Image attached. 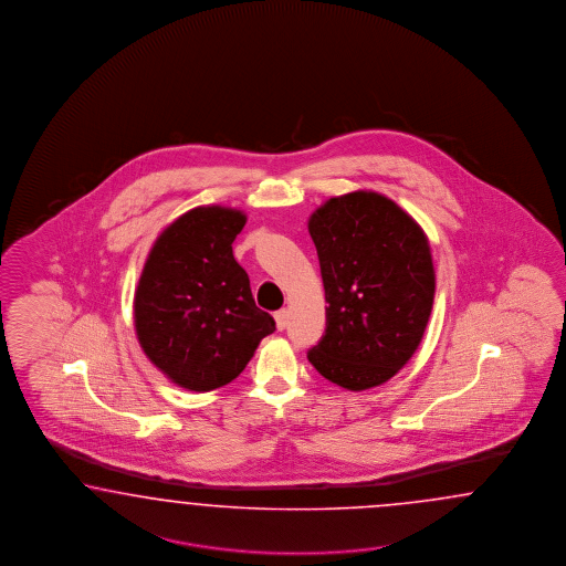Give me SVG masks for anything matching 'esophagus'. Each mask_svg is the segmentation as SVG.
<instances>
[{"mask_svg":"<svg viewBox=\"0 0 566 566\" xmlns=\"http://www.w3.org/2000/svg\"><path fill=\"white\" fill-rule=\"evenodd\" d=\"M289 319H291V311L289 308H282L275 313V326L277 329H286L289 327Z\"/></svg>","mask_w":566,"mask_h":566,"instance_id":"34e87169","label":"esophagus"}]
</instances>
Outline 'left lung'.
<instances>
[{
	"instance_id": "obj_1",
	"label": "left lung",
	"mask_w": 566,
	"mask_h": 566,
	"mask_svg": "<svg viewBox=\"0 0 566 566\" xmlns=\"http://www.w3.org/2000/svg\"><path fill=\"white\" fill-rule=\"evenodd\" d=\"M327 327L308 363L350 392L386 384L423 340L436 294L428 234L376 190L329 197L308 216Z\"/></svg>"
}]
</instances>
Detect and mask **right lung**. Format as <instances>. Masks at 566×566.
<instances>
[{
    "label": "right lung",
    "instance_id": "right-lung-1",
    "mask_svg": "<svg viewBox=\"0 0 566 566\" xmlns=\"http://www.w3.org/2000/svg\"><path fill=\"white\" fill-rule=\"evenodd\" d=\"M244 223L237 207H192L159 232L138 277V344L171 384L190 392L237 379L275 329L232 255Z\"/></svg>",
    "mask_w": 566,
    "mask_h": 566
}]
</instances>
